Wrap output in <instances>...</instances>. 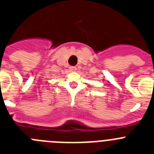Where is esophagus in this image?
I'll return each instance as SVG.
<instances>
[{"mask_svg":"<svg viewBox=\"0 0 154 154\" xmlns=\"http://www.w3.org/2000/svg\"><path fill=\"white\" fill-rule=\"evenodd\" d=\"M69 69H70L71 71H72V72H75V71L76 70V67L75 66H70Z\"/></svg>","mask_w":154,"mask_h":154,"instance_id":"obj_1","label":"esophagus"}]
</instances>
